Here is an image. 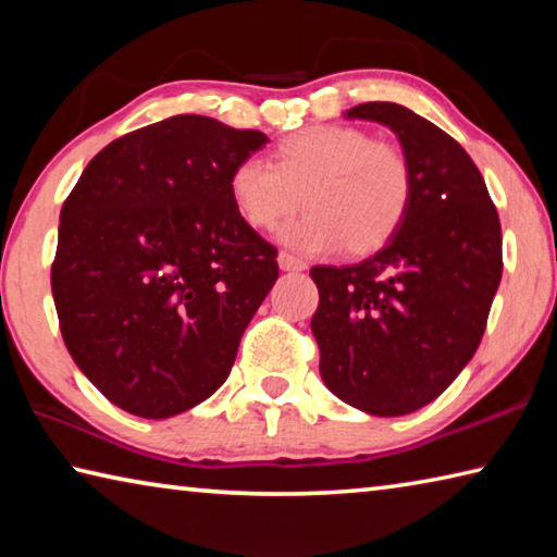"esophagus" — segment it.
<instances>
[{
    "label": "esophagus",
    "instance_id": "esophagus-1",
    "mask_svg": "<svg viewBox=\"0 0 557 557\" xmlns=\"http://www.w3.org/2000/svg\"><path fill=\"white\" fill-rule=\"evenodd\" d=\"M277 262H280V270H285V272H301L307 268L305 260H299L297 256H289V252H280Z\"/></svg>",
    "mask_w": 557,
    "mask_h": 557
}]
</instances>
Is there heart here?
Masks as SVG:
<instances>
[{
    "mask_svg": "<svg viewBox=\"0 0 557 557\" xmlns=\"http://www.w3.org/2000/svg\"><path fill=\"white\" fill-rule=\"evenodd\" d=\"M240 219L272 231L299 211L307 215L282 231V243L301 252L344 245L348 256L381 250L410 211L414 178L400 147L358 127L319 125L287 135L272 164L243 159L228 178Z\"/></svg>",
    "mask_w": 557,
    "mask_h": 557,
    "instance_id": "b5f03b06",
    "label": "heart"
}]
</instances>
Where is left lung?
<instances>
[{
	"instance_id": "left-lung-1",
	"label": "left lung",
	"mask_w": 557,
	"mask_h": 557,
	"mask_svg": "<svg viewBox=\"0 0 557 557\" xmlns=\"http://www.w3.org/2000/svg\"><path fill=\"white\" fill-rule=\"evenodd\" d=\"M346 117L398 135L414 178L388 245L356 265H317L312 334L336 398L395 418L437 398L471 361L502 282V223L484 176L457 139L395 102Z\"/></svg>"
}]
</instances>
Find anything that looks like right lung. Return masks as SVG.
I'll return each instance as SVG.
<instances>
[{
    "mask_svg": "<svg viewBox=\"0 0 557 557\" xmlns=\"http://www.w3.org/2000/svg\"><path fill=\"white\" fill-rule=\"evenodd\" d=\"M268 137L203 115L122 135L61 209L51 292L65 348L110 403L149 420L203 403L280 275L228 178Z\"/></svg>",
    "mask_w": 557,
    "mask_h": 557,
    "instance_id": "obj_1",
    "label": "right lung"
}]
</instances>
